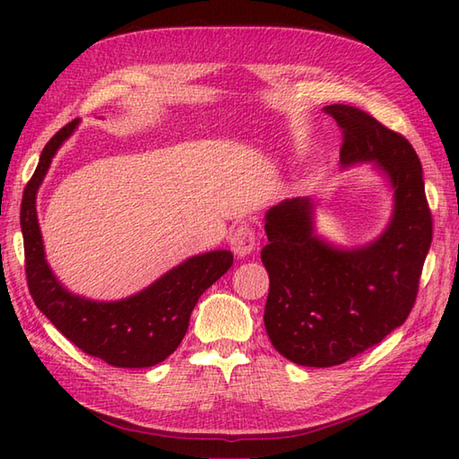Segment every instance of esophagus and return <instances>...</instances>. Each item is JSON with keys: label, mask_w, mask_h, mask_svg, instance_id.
I'll return each mask as SVG.
<instances>
[{"label": "esophagus", "mask_w": 459, "mask_h": 459, "mask_svg": "<svg viewBox=\"0 0 459 459\" xmlns=\"http://www.w3.org/2000/svg\"><path fill=\"white\" fill-rule=\"evenodd\" d=\"M230 248L240 258L248 256L250 252L256 248V230L247 222L238 224V227L232 230V235H230Z\"/></svg>", "instance_id": "obj_1"}]
</instances>
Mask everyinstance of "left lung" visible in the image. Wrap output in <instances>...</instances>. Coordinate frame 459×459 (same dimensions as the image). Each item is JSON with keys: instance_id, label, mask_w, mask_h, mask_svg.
Wrapping results in <instances>:
<instances>
[{"instance_id": "1", "label": "left lung", "mask_w": 459, "mask_h": 459, "mask_svg": "<svg viewBox=\"0 0 459 459\" xmlns=\"http://www.w3.org/2000/svg\"><path fill=\"white\" fill-rule=\"evenodd\" d=\"M343 132L341 163L373 161L394 191L386 230L360 248L331 247L314 230V201L294 197L266 212L270 276L264 325L291 363L335 367L401 327L416 301L432 242L422 165L404 135L347 104L325 106Z\"/></svg>"}]
</instances>
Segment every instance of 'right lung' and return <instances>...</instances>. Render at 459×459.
Instances as JSON below:
<instances>
[{
    "label": "right lung",
    "mask_w": 459,
    "mask_h": 459,
    "mask_svg": "<svg viewBox=\"0 0 459 459\" xmlns=\"http://www.w3.org/2000/svg\"><path fill=\"white\" fill-rule=\"evenodd\" d=\"M76 128V120L58 130L41 152L22 201L25 274L35 306L61 333L112 367L143 368L168 359L187 333L189 317L201 294L232 266L229 250L191 256L152 286L118 301H94L65 290L48 268L35 199L56 150Z\"/></svg>",
    "instance_id": "obj_1"
}]
</instances>
